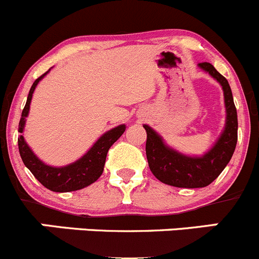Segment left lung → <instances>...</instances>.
<instances>
[{
  "instance_id": "1",
  "label": "left lung",
  "mask_w": 259,
  "mask_h": 259,
  "mask_svg": "<svg viewBox=\"0 0 259 259\" xmlns=\"http://www.w3.org/2000/svg\"><path fill=\"white\" fill-rule=\"evenodd\" d=\"M199 67L209 72L210 76L222 84L224 91L227 125L212 149L204 157H186L165 147L162 138L148 125H144L147 132L145 152L150 170L160 182L175 187L197 188L210 185L227 167L237 145L238 116L229 83L210 63H199Z\"/></svg>"
}]
</instances>
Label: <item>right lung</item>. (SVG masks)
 Segmentation results:
<instances>
[{"label": "right lung", "instance_id": "right-lung-1", "mask_svg": "<svg viewBox=\"0 0 259 259\" xmlns=\"http://www.w3.org/2000/svg\"><path fill=\"white\" fill-rule=\"evenodd\" d=\"M47 73L48 72H45L39 78L35 79L31 89H30L26 105L22 110L21 120L19 122V133H22V130H24L25 117L29 114L30 101H31L35 87ZM124 132L125 125H120V126L114 127L110 132L105 133L81 159L60 168L50 167V165L44 164L41 160L37 159L36 155L27 147L22 135H20L17 143H19V152L24 164L29 168L30 172L44 187L49 188L50 191H54V192H69V191L81 190V188L90 186L95 181L99 180V177L104 172L105 160H106V155L110 147L124 134Z\"/></svg>", "mask_w": 259, "mask_h": 259}]
</instances>
